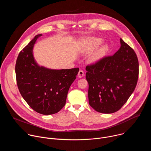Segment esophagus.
I'll return each mask as SVG.
<instances>
[{"label":"esophagus","mask_w":151,"mask_h":151,"mask_svg":"<svg viewBox=\"0 0 151 151\" xmlns=\"http://www.w3.org/2000/svg\"><path fill=\"white\" fill-rule=\"evenodd\" d=\"M83 75H84V72H83V70H80L79 71V72H78V77H79V78H82Z\"/></svg>","instance_id":"34e87169"}]
</instances>
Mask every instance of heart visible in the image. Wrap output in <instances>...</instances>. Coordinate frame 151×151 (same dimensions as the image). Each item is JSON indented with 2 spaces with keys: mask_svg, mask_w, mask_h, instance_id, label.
Masks as SVG:
<instances>
[{
  "mask_svg": "<svg viewBox=\"0 0 151 151\" xmlns=\"http://www.w3.org/2000/svg\"><path fill=\"white\" fill-rule=\"evenodd\" d=\"M103 43V40L100 37H90L85 39L83 42L82 52L84 54H90L96 50L94 53L91 54L88 58V61L92 64H96L100 61L106 55L109 51V46L104 44L99 47ZM98 49H97V48Z\"/></svg>",
  "mask_w": 151,
  "mask_h": 151,
  "instance_id": "heart-1",
  "label": "heart"
}]
</instances>
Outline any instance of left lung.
<instances>
[{
    "mask_svg": "<svg viewBox=\"0 0 151 151\" xmlns=\"http://www.w3.org/2000/svg\"><path fill=\"white\" fill-rule=\"evenodd\" d=\"M114 55L86 67L90 105L97 112L119 111L133 93L139 76V61L134 50L121 38Z\"/></svg>",
    "mask_w": 151,
    "mask_h": 151,
    "instance_id": "8db88e82",
    "label": "left lung"
}]
</instances>
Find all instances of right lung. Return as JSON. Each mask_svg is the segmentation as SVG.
Wrapping results in <instances>:
<instances>
[{
  "label": "right lung",
  "mask_w": 151,
  "mask_h": 151,
  "mask_svg": "<svg viewBox=\"0 0 151 151\" xmlns=\"http://www.w3.org/2000/svg\"><path fill=\"white\" fill-rule=\"evenodd\" d=\"M42 36H35L19 52L15 65L16 79L21 95L31 108L42 115H52L65 105L79 68L57 70L39 66L33 51L37 39Z\"/></svg>",
  "instance_id": "add662e5"
}]
</instances>
